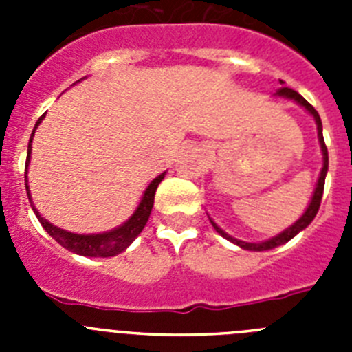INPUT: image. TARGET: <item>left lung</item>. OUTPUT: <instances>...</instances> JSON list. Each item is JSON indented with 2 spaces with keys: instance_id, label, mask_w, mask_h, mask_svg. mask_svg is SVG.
Returning <instances> with one entry per match:
<instances>
[{
  "instance_id": "left-lung-1",
  "label": "left lung",
  "mask_w": 352,
  "mask_h": 352,
  "mask_svg": "<svg viewBox=\"0 0 352 352\" xmlns=\"http://www.w3.org/2000/svg\"><path fill=\"white\" fill-rule=\"evenodd\" d=\"M276 96H282V98H289V100L298 102V104H300L301 107L307 109V111H309V113L314 116V120H316V125H317V138H319V144H321V151H322V169H321V174H319V179H317L316 190H314L312 201H310L309 208L305 210V213L301 214V217L296 220V222L292 223L291 227H287L285 231H282L280 234H276L275 238L266 239V241H261V243H248V241H241V239H236V238H232V236H229L226 231H222V229H220V227L217 226V223H214L213 220L210 219L211 220V226L214 227V231L219 232L220 236H223V238H226V239H229V241H232V243H234V245H238V247L245 248V250H254V252L272 250V248L278 247V245L287 243L289 239H292V238H294V236L298 234V232L303 231L305 227H309V223L312 222L314 219H316L317 211H319V206H321L322 192H324V179H326V173H328V149H326L324 138H322L321 118H319V114H317L316 109H314L312 105L309 104V102L305 100V98L300 95V93L294 91V89L280 88V89H278V91H276Z\"/></svg>"
}]
</instances>
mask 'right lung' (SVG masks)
<instances>
[{
    "label": "right lung",
    "mask_w": 352,
    "mask_h": 352,
    "mask_svg": "<svg viewBox=\"0 0 352 352\" xmlns=\"http://www.w3.org/2000/svg\"><path fill=\"white\" fill-rule=\"evenodd\" d=\"M45 116V114H43ZM43 116L38 118L36 121L35 129H33V133H31L30 144H28V158H26V170L28 166H30V158H31V141H33V135H35L36 126L42 123ZM28 174V173H26ZM166 173H162L160 176L153 179V182L149 183L148 188L144 190V195H142L141 203H139L138 210L133 211V214L126 220L123 226L116 227L113 231L107 232H100V234H74V232H68L60 229V227L52 226L51 222L43 219L40 211L33 206V201H31V194H30V186H28V176H24V182H26V192H28V199H30L31 208L35 211L36 219L38 222L42 223V227L47 231L49 236L58 241L61 247H65L67 250L74 252V254H79V256H86V257H113L116 254H121V252L125 250L130 243H132L133 239L138 238L141 234V231L144 229L146 222H148L149 214H151V208H153V201H155V192H157L158 185L164 179Z\"/></svg>",
    "instance_id": "right-lung-1"
}]
</instances>
